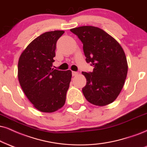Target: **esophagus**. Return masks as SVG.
<instances>
[{"label": "esophagus", "instance_id": "esophagus-1", "mask_svg": "<svg viewBox=\"0 0 147 147\" xmlns=\"http://www.w3.org/2000/svg\"><path fill=\"white\" fill-rule=\"evenodd\" d=\"M78 74V73L76 71H72V76H76Z\"/></svg>", "mask_w": 147, "mask_h": 147}]
</instances>
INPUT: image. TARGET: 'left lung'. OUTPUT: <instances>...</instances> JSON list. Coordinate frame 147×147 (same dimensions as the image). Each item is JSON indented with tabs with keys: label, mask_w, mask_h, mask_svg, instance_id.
Instances as JSON below:
<instances>
[{
	"label": "left lung",
	"mask_w": 147,
	"mask_h": 147,
	"mask_svg": "<svg viewBox=\"0 0 147 147\" xmlns=\"http://www.w3.org/2000/svg\"><path fill=\"white\" fill-rule=\"evenodd\" d=\"M83 43L86 61L93 71L82 72L86 79L82 93L88 102L104 106L113 102L123 87L128 65L122 47L101 28L83 26L70 30Z\"/></svg>",
	"instance_id": "left-lung-1"
}]
</instances>
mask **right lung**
I'll list each match as a JSON object with an SVG mask.
<instances>
[{
	"label": "right lung",
	"instance_id": "add662e5",
	"mask_svg": "<svg viewBox=\"0 0 147 147\" xmlns=\"http://www.w3.org/2000/svg\"><path fill=\"white\" fill-rule=\"evenodd\" d=\"M65 31L44 32L32 41L18 61V77L21 88L36 109L54 112L64 106L71 71L52 68L57 41Z\"/></svg>",
	"mask_w": 147,
	"mask_h": 147
}]
</instances>
